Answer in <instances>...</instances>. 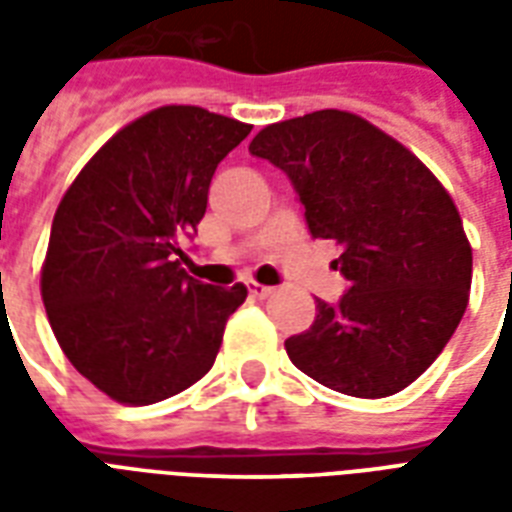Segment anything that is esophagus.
Returning <instances> with one entry per match:
<instances>
[{
    "instance_id": "1",
    "label": "esophagus",
    "mask_w": 512,
    "mask_h": 512,
    "mask_svg": "<svg viewBox=\"0 0 512 512\" xmlns=\"http://www.w3.org/2000/svg\"><path fill=\"white\" fill-rule=\"evenodd\" d=\"M249 295L257 297V300H265V297L273 295V287H263V284H257V281H249Z\"/></svg>"
}]
</instances>
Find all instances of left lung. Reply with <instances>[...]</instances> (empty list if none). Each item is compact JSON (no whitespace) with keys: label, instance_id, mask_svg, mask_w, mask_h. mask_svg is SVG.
Wrapping results in <instances>:
<instances>
[{"label":"left lung","instance_id":"8db88e82","mask_svg":"<svg viewBox=\"0 0 512 512\" xmlns=\"http://www.w3.org/2000/svg\"><path fill=\"white\" fill-rule=\"evenodd\" d=\"M249 154L287 172L313 239L342 247L335 268L350 284L284 342L292 364L356 398L412 385L470 300L473 249L449 191L404 143L337 108L268 124Z\"/></svg>","mask_w":512,"mask_h":512}]
</instances>
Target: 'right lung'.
Segmentation results:
<instances>
[{
    "instance_id": "1",
    "label": "right lung",
    "mask_w": 512,
    "mask_h": 512,
    "mask_svg": "<svg viewBox=\"0 0 512 512\" xmlns=\"http://www.w3.org/2000/svg\"><path fill=\"white\" fill-rule=\"evenodd\" d=\"M249 130L199 106L154 108L98 148L55 209L44 311L76 372L119 404H156L199 382L247 300L244 284L191 279L180 239Z\"/></svg>"
}]
</instances>
